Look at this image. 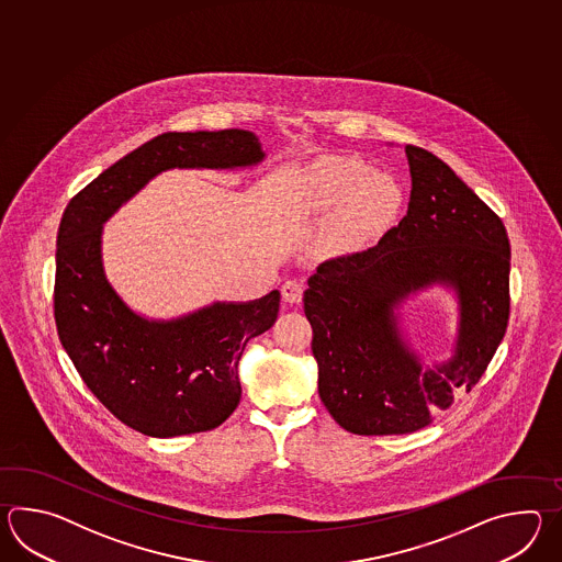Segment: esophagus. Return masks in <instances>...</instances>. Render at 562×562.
<instances>
[{"instance_id": "1", "label": "esophagus", "mask_w": 562, "mask_h": 562, "mask_svg": "<svg viewBox=\"0 0 562 562\" xmlns=\"http://www.w3.org/2000/svg\"><path fill=\"white\" fill-rule=\"evenodd\" d=\"M303 291H305V286L297 279H286L281 286V293L286 303H299L303 299Z\"/></svg>"}]
</instances>
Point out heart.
Wrapping results in <instances>:
<instances>
[{"mask_svg": "<svg viewBox=\"0 0 562 562\" xmlns=\"http://www.w3.org/2000/svg\"><path fill=\"white\" fill-rule=\"evenodd\" d=\"M305 187L319 209L341 203L339 233L349 240L366 237L394 215L400 201L395 180L373 172L356 158H322L305 172Z\"/></svg>", "mask_w": 562, "mask_h": 562, "instance_id": "1", "label": "heart"}]
</instances>
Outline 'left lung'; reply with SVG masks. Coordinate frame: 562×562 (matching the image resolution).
Wrapping results in <instances>:
<instances>
[{
    "label": "left lung",
    "instance_id": "1",
    "mask_svg": "<svg viewBox=\"0 0 562 562\" xmlns=\"http://www.w3.org/2000/svg\"><path fill=\"white\" fill-rule=\"evenodd\" d=\"M407 213L375 247L329 259L310 277L303 310L313 329L323 406L344 430L390 436L422 430L470 392L506 334L510 243L488 204L438 156L406 146ZM456 289V356L422 369L394 310L426 285Z\"/></svg>",
    "mask_w": 562,
    "mask_h": 562
}]
</instances>
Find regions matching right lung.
Segmentation results:
<instances>
[{
    "label": "right lung",
    "mask_w": 562,
    "mask_h": 562,
    "mask_svg": "<svg viewBox=\"0 0 562 562\" xmlns=\"http://www.w3.org/2000/svg\"><path fill=\"white\" fill-rule=\"evenodd\" d=\"M265 153L249 131L165 132L78 192L58 228L54 317L88 390L132 430L172 438L213 430L240 402L247 341L279 313V291L213 303L170 322L146 319L119 297L102 267V223L170 168H240Z\"/></svg>",
    "instance_id": "add662e5"
}]
</instances>
